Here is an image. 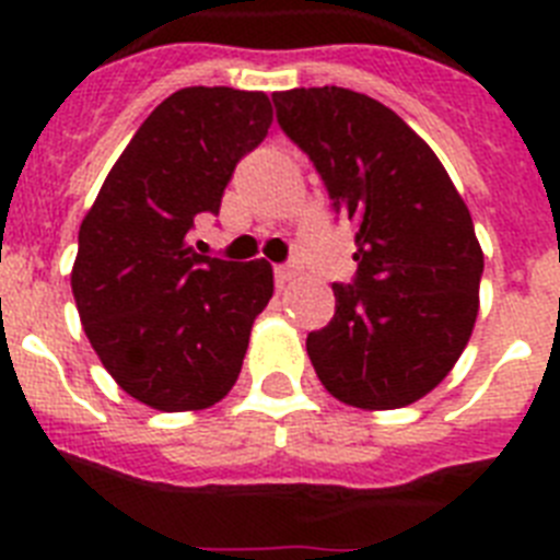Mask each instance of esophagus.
<instances>
[{
  "label": "esophagus",
  "instance_id": "obj_1",
  "mask_svg": "<svg viewBox=\"0 0 560 560\" xmlns=\"http://www.w3.org/2000/svg\"><path fill=\"white\" fill-rule=\"evenodd\" d=\"M296 277V266H275V280H277V285H280V289H283V285H289L291 280H294Z\"/></svg>",
  "mask_w": 560,
  "mask_h": 560
}]
</instances>
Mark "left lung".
<instances>
[{
  "label": "left lung",
  "instance_id": "8db88e82",
  "mask_svg": "<svg viewBox=\"0 0 560 560\" xmlns=\"http://www.w3.org/2000/svg\"><path fill=\"white\" fill-rule=\"evenodd\" d=\"M271 101L355 226V283H334V319L305 341L311 364L348 407H409L474 334L485 257L471 212L438 153L384 103L341 86Z\"/></svg>",
  "mask_w": 560,
  "mask_h": 560
}]
</instances>
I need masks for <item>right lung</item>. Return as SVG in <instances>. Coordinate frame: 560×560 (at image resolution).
Segmentation results:
<instances>
[{"label": "right lung", "instance_id": "1", "mask_svg": "<svg viewBox=\"0 0 560 560\" xmlns=\"http://www.w3.org/2000/svg\"><path fill=\"white\" fill-rule=\"evenodd\" d=\"M264 92L187 86L148 114L81 221L72 294L117 387L160 412H199L235 387L271 266L196 255L237 160L264 142Z\"/></svg>", "mask_w": 560, "mask_h": 560}]
</instances>
